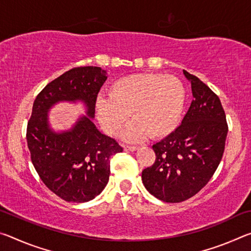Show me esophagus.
<instances>
[{
  "instance_id": "esophagus-1",
  "label": "esophagus",
  "mask_w": 251,
  "mask_h": 251,
  "mask_svg": "<svg viewBox=\"0 0 251 251\" xmlns=\"http://www.w3.org/2000/svg\"><path fill=\"white\" fill-rule=\"evenodd\" d=\"M124 148H125V151H135L138 150L137 146H128V145H126Z\"/></svg>"
}]
</instances>
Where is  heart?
Instances as JSON below:
<instances>
[{"instance_id":"1","label":"heart","mask_w":251,"mask_h":251,"mask_svg":"<svg viewBox=\"0 0 251 251\" xmlns=\"http://www.w3.org/2000/svg\"><path fill=\"white\" fill-rule=\"evenodd\" d=\"M185 103V88L172 75L139 73L116 79L108 96L97 97L95 108L106 133L118 136L131 117L127 138H159L176 128Z\"/></svg>"}]
</instances>
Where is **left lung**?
I'll return each instance as SVG.
<instances>
[{
    "label": "left lung",
    "instance_id": "obj_1",
    "mask_svg": "<svg viewBox=\"0 0 251 251\" xmlns=\"http://www.w3.org/2000/svg\"><path fill=\"white\" fill-rule=\"evenodd\" d=\"M184 74L192 83V104L181 124L152 145L155 163L142 173L145 188L165 202L184 201L207 185L223 158L228 133L219 97L197 76Z\"/></svg>",
    "mask_w": 251,
    "mask_h": 251
}]
</instances>
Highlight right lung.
I'll return each mask as SVG.
<instances>
[{"label": "right lung", "instance_id": "obj_1", "mask_svg": "<svg viewBox=\"0 0 251 251\" xmlns=\"http://www.w3.org/2000/svg\"><path fill=\"white\" fill-rule=\"evenodd\" d=\"M106 78L100 67H74L46 85L34 100L26 128L31 160L44 185L65 201L86 202L100 195L108 182L110 158L123 151L91 120ZM77 99L87 105L89 116L64 133L50 131L48 109L57 101Z\"/></svg>", "mask_w": 251, "mask_h": 251}]
</instances>
